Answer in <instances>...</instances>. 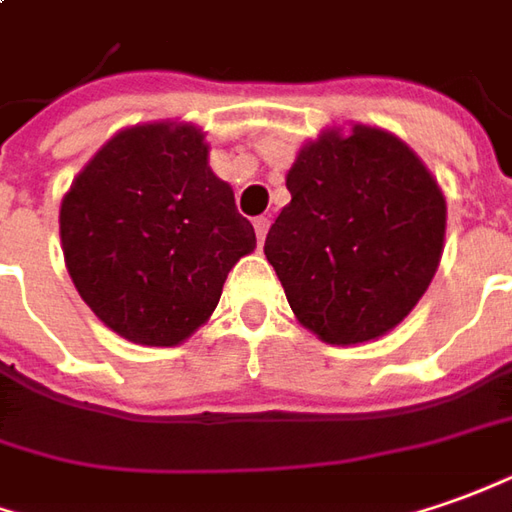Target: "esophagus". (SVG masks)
<instances>
[{
    "label": "esophagus",
    "mask_w": 512,
    "mask_h": 512,
    "mask_svg": "<svg viewBox=\"0 0 512 512\" xmlns=\"http://www.w3.org/2000/svg\"><path fill=\"white\" fill-rule=\"evenodd\" d=\"M271 227V218L269 215H260V218H255V232H257V243L266 241V232H269Z\"/></svg>",
    "instance_id": "obj_1"
}]
</instances>
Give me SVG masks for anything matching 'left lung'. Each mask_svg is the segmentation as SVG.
<instances>
[{"instance_id": "1", "label": "left lung", "mask_w": 512, "mask_h": 512, "mask_svg": "<svg viewBox=\"0 0 512 512\" xmlns=\"http://www.w3.org/2000/svg\"><path fill=\"white\" fill-rule=\"evenodd\" d=\"M266 235L300 325L358 344L401 325L443 257L446 196L420 156L384 128L353 125L305 142Z\"/></svg>"}]
</instances>
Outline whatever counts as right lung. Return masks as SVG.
<instances>
[{
	"mask_svg": "<svg viewBox=\"0 0 512 512\" xmlns=\"http://www.w3.org/2000/svg\"><path fill=\"white\" fill-rule=\"evenodd\" d=\"M190 123L123 128L61 201V249L83 302L123 339L173 347L221 300L255 229Z\"/></svg>",
	"mask_w": 512,
	"mask_h": 512,
	"instance_id": "obj_1",
	"label": "right lung"
}]
</instances>
